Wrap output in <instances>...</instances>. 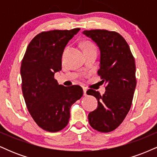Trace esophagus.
I'll return each mask as SVG.
<instances>
[{"label": "esophagus", "instance_id": "34e87169", "mask_svg": "<svg viewBox=\"0 0 157 157\" xmlns=\"http://www.w3.org/2000/svg\"><path fill=\"white\" fill-rule=\"evenodd\" d=\"M82 89H83V94L85 95V96H86V91H87V89H86V88H85V87H83L82 88Z\"/></svg>", "mask_w": 157, "mask_h": 157}]
</instances>
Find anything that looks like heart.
Here are the masks:
<instances>
[{
    "mask_svg": "<svg viewBox=\"0 0 157 157\" xmlns=\"http://www.w3.org/2000/svg\"><path fill=\"white\" fill-rule=\"evenodd\" d=\"M91 46H94L93 45L91 44H87L85 45V48H87V47H91Z\"/></svg>",
    "mask_w": 157,
    "mask_h": 157,
    "instance_id": "1",
    "label": "heart"
}]
</instances>
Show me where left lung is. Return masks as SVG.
<instances>
[{
  "label": "left lung",
  "instance_id": "1",
  "mask_svg": "<svg viewBox=\"0 0 157 157\" xmlns=\"http://www.w3.org/2000/svg\"><path fill=\"white\" fill-rule=\"evenodd\" d=\"M100 52V69L105 92L89 89L87 94L97 98V108L89 113V124L95 130L107 133L116 129L128 113L136 88V66L128 44L120 34L104 29L85 30Z\"/></svg>",
  "mask_w": 157,
  "mask_h": 157
}]
</instances>
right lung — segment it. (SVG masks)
I'll list each match as a JSON object with an SVG mask.
<instances>
[{"mask_svg":"<svg viewBox=\"0 0 157 157\" xmlns=\"http://www.w3.org/2000/svg\"><path fill=\"white\" fill-rule=\"evenodd\" d=\"M80 29L53 30L36 35L21 66L22 91L27 109L37 125L57 132L68 125L71 106L83 94L79 86H63L55 79L62 69L64 48Z\"/></svg>","mask_w":157,"mask_h":157,"instance_id":"obj_1","label":"right lung"}]
</instances>
